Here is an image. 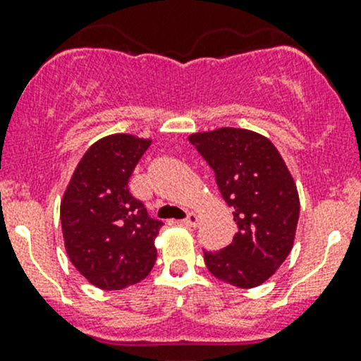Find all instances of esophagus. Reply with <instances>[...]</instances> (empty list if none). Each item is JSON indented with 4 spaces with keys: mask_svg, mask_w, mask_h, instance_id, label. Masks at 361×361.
<instances>
[{
    "mask_svg": "<svg viewBox=\"0 0 361 361\" xmlns=\"http://www.w3.org/2000/svg\"><path fill=\"white\" fill-rule=\"evenodd\" d=\"M181 224H183L185 227H197L199 214L194 213V211H190V213L187 214V218H185V220H181Z\"/></svg>",
    "mask_w": 361,
    "mask_h": 361,
    "instance_id": "obj_1",
    "label": "esophagus"
}]
</instances>
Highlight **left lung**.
I'll use <instances>...</instances> for the list:
<instances>
[{
	"label": "left lung",
	"instance_id": "1",
	"mask_svg": "<svg viewBox=\"0 0 361 361\" xmlns=\"http://www.w3.org/2000/svg\"><path fill=\"white\" fill-rule=\"evenodd\" d=\"M188 141L214 171L221 197L234 209L238 232L221 251H204L214 278L238 288L267 281L293 248L300 202L278 148L248 129L220 127Z\"/></svg>",
	"mask_w": 361,
	"mask_h": 361
}]
</instances>
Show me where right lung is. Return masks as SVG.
<instances>
[{
    "instance_id": "1",
    "label": "right lung",
    "mask_w": 361,
    "mask_h": 361,
    "mask_svg": "<svg viewBox=\"0 0 361 361\" xmlns=\"http://www.w3.org/2000/svg\"><path fill=\"white\" fill-rule=\"evenodd\" d=\"M152 140L111 134L76 166L61 201L64 246L76 271L101 290H122L147 278L157 260L162 221L148 216L129 192L134 167Z\"/></svg>"
}]
</instances>
